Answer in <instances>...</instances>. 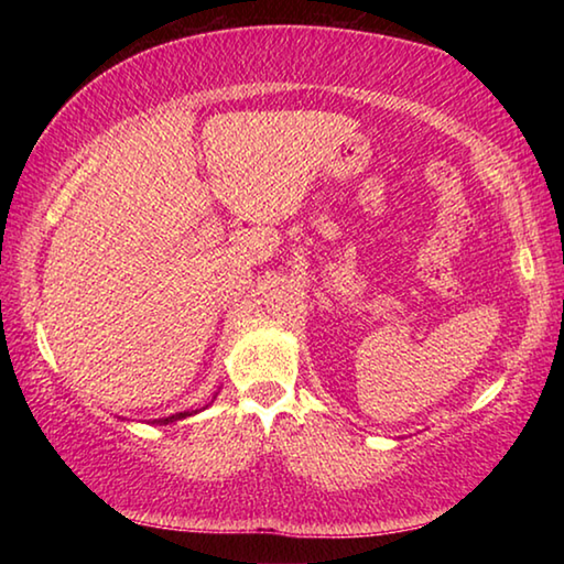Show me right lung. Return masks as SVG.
<instances>
[{
	"instance_id": "obj_1",
	"label": "right lung",
	"mask_w": 564,
	"mask_h": 564,
	"mask_svg": "<svg viewBox=\"0 0 564 564\" xmlns=\"http://www.w3.org/2000/svg\"><path fill=\"white\" fill-rule=\"evenodd\" d=\"M188 415H196V410H184V413H176V415H169V417H159L154 420L156 425H169V423H176V420H184Z\"/></svg>"
}]
</instances>
